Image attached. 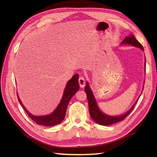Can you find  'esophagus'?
<instances>
[{
    "instance_id": "34e87169",
    "label": "esophagus",
    "mask_w": 157,
    "mask_h": 157,
    "mask_svg": "<svg viewBox=\"0 0 157 157\" xmlns=\"http://www.w3.org/2000/svg\"><path fill=\"white\" fill-rule=\"evenodd\" d=\"M79 86L81 88H83L85 87V83H86V81H85V79L83 78V77H79Z\"/></svg>"
}]
</instances>
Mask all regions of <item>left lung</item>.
Wrapping results in <instances>:
<instances>
[{
    "mask_svg": "<svg viewBox=\"0 0 157 157\" xmlns=\"http://www.w3.org/2000/svg\"><path fill=\"white\" fill-rule=\"evenodd\" d=\"M121 44H128V45H132L133 46L139 48L141 49L142 51H144V48L141 44L140 43L138 40H136L135 36L132 34H130L127 37H126L124 40H123L122 42L121 43ZM145 65H146V60H145ZM146 66V65H145ZM86 85L85 87V91L86 94L87 95V98H88V106H89V112L90 117L92 118V119L97 123L98 124H99L101 125H104V126H108L112 124H114L115 123L119 122L120 121H122L124 120L128 115L131 113V111L133 110L134 105H136V102L139 100L138 99L136 101L135 104L132 106V108L127 111L126 113L124 114H121L120 116H110V115H108L103 112L101 111L100 108H98V106L97 105V103L96 102L95 98L94 95V94L92 91L91 88L90 87V85L88 83H86Z\"/></svg>",
    "mask_w": 157,
    "mask_h": 157,
    "instance_id": "8db88e82",
    "label": "left lung"
}]
</instances>
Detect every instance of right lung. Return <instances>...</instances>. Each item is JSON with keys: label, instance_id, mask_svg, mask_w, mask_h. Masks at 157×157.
I'll list each match as a JSON object with an SVG mask.
<instances>
[{"label": "right lung", "instance_id": "add662e5", "mask_svg": "<svg viewBox=\"0 0 157 157\" xmlns=\"http://www.w3.org/2000/svg\"><path fill=\"white\" fill-rule=\"evenodd\" d=\"M78 79L79 74H76L67 82L60 103L57 105L56 109L49 114L45 115V116H35V115H33L25 108L17 93L18 101L23 107L24 110L28 114L29 117L33 121L37 123L38 125L46 127H52L58 125L65 118L68 104L71 98L78 92V90L79 88Z\"/></svg>", "mask_w": 157, "mask_h": 157}]
</instances>
